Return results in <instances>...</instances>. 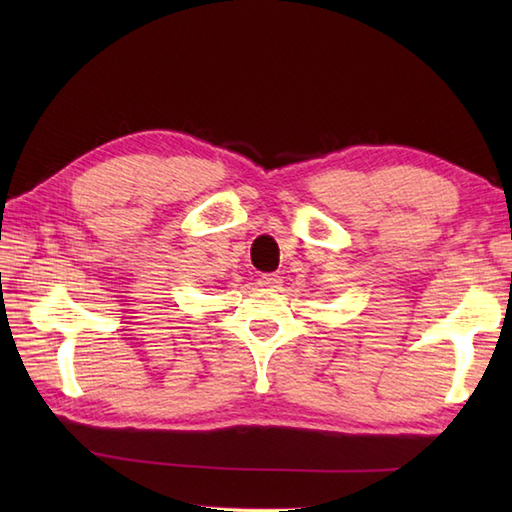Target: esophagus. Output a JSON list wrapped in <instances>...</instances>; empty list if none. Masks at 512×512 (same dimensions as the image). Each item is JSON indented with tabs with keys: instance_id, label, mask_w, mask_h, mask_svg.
<instances>
[{
	"instance_id": "1",
	"label": "esophagus",
	"mask_w": 512,
	"mask_h": 512,
	"mask_svg": "<svg viewBox=\"0 0 512 512\" xmlns=\"http://www.w3.org/2000/svg\"><path fill=\"white\" fill-rule=\"evenodd\" d=\"M257 284L262 286V288L275 290V288H279V286H281V277H279V275H262V277H259Z\"/></svg>"
}]
</instances>
